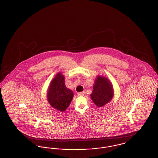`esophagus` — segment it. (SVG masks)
<instances>
[{
    "label": "esophagus",
    "mask_w": 158,
    "mask_h": 158,
    "mask_svg": "<svg viewBox=\"0 0 158 158\" xmlns=\"http://www.w3.org/2000/svg\"><path fill=\"white\" fill-rule=\"evenodd\" d=\"M77 95L78 96H83L85 95V92H77Z\"/></svg>",
    "instance_id": "1"
}]
</instances>
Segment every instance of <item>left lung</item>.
Segmentation results:
<instances>
[{"label":"left lung","instance_id":"8db88e82","mask_svg":"<svg viewBox=\"0 0 158 158\" xmlns=\"http://www.w3.org/2000/svg\"><path fill=\"white\" fill-rule=\"evenodd\" d=\"M113 95L114 90L111 83L104 77L98 76L90 95L95 104L99 107L103 106L111 100Z\"/></svg>","mask_w":158,"mask_h":158}]
</instances>
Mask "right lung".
Listing matches in <instances>:
<instances>
[{
  "instance_id": "add662e5",
  "label": "right lung",
  "mask_w": 158,
  "mask_h": 158,
  "mask_svg": "<svg viewBox=\"0 0 158 158\" xmlns=\"http://www.w3.org/2000/svg\"><path fill=\"white\" fill-rule=\"evenodd\" d=\"M73 97V92L65 86L64 76L60 73H58L52 81L48 89V102L53 108L63 112L69 106Z\"/></svg>"
}]
</instances>
